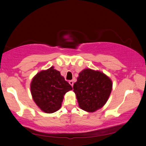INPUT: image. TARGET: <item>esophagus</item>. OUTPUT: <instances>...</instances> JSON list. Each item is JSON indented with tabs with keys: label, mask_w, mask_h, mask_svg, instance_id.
<instances>
[{
	"label": "esophagus",
	"mask_w": 146,
	"mask_h": 146,
	"mask_svg": "<svg viewBox=\"0 0 146 146\" xmlns=\"http://www.w3.org/2000/svg\"><path fill=\"white\" fill-rule=\"evenodd\" d=\"M69 84L72 86H73L74 82H73V81H72V80H70V81H69Z\"/></svg>",
	"instance_id": "esophagus-1"
}]
</instances>
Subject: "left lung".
<instances>
[{
    "label": "left lung",
    "mask_w": 146,
    "mask_h": 146,
    "mask_svg": "<svg viewBox=\"0 0 146 146\" xmlns=\"http://www.w3.org/2000/svg\"><path fill=\"white\" fill-rule=\"evenodd\" d=\"M111 88L112 82L107 76L91 69L82 71L73 86L80 108L90 112L96 111L106 103Z\"/></svg>",
    "instance_id": "obj_1"
}]
</instances>
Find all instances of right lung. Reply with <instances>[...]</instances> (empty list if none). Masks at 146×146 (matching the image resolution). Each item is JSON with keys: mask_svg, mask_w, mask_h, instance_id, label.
Returning <instances> with one entry per match:
<instances>
[{"mask_svg": "<svg viewBox=\"0 0 146 146\" xmlns=\"http://www.w3.org/2000/svg\"><path fill=\"white\" fill-rule=\"evenodd\" d=\"M31 90L38 106L46 113H54L60 108L64 95L72 87L59 71L51 67L34 77Z\"/></svg>", "mask_w": 146, "mask_h": 146, "instance_id": "1", "label": "right lung"}]
</instances>
